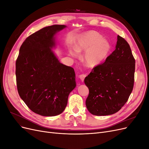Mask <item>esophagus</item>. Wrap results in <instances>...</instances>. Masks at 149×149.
Listing matches in <instances>:
<instances>
[{
    "mask_svg": "<svg viewBox=\"0 0 149 149\" xmlns=\"http://www.w3.org/2000/svg\"><path fill=\"white\" fill-rule=\"evenodd\" d=\"M86 74H80L79 76V78H80V79L82 81H84V78H86Z\"/></svg>",
    "mask_w": 149,
    "mask_h": 149,
    "instance_id": "obj_1",
    "label": "esophagus"
}]
</instances>
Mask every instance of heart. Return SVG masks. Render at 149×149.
Listing matches in <instances>:
<instances>
[{
    "label": "heart",
    "mask_w": 149,
    "mask_h": 149,
    "mask_svg": "<svg viewBox=\"0 0 149 149\" xmlns=\"http://www.w3.org/2000/svg\"><path fill=\"white\" fill-rule=\"evenodd\" d=\"M75 48L70 49V54L73 57L79 56L78 52L85 53L84 63L94 67L104 61L111 51V43L104 39L102 36L94 31H88L81 34L75 43Z\"/></svg>",
    "instance_id": "b5f03b06"
}]
</instances>
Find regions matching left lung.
Here are the masks:
<instances>
[{
	"mask_svg": "<svg viewBox=\"0 0 149 149\" xmlns=\"http://www.w3.org/2000/svg\"><path fill=\"white\" fill-rule=\"evenodd\" d=\"M135 65L129 43L118 35L115 50L84 79L89 89L86 106L90 113L111 115L124 106L133 89Z\"/></svg>",
	"mask_w": 149,
	"mask_h": 149,
	"instance_id": "8db88e82",
	"label": "left lung"
}]
</instances>
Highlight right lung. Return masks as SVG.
Instances as JSON below:
<instances>
[{
  "label": "right lung",
  "instance_id": "1",
  "mask_svg": "<svg viewBox=\"0 0 149 149\" xmlns=\"http://www.w3.org/2000/svg\"><path fill=\"white\" fill-rule=\"evenodd\" d=\"M66 27H44L25 39L16 60L18 93L29 109L43 116L63 112L70 93L76 87L74 69L58 60L52 50L54 36Z\"/></svg>",
  "mask_w": 149,
  "mask_h": 149
}]
</instances>
